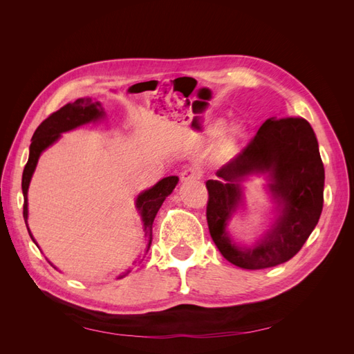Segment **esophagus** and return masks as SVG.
Masks as SVG:
<instances>
[{
  "label": "esophagus",
  "instance_id": "esophagus-1",
  "mask_svg": "<svg viewBox=\"0 0 354 354\" xmlns=\"http://www.w3.org/2000/svg\"><path fill=\"white\" fill-rule=\"evenodd\" d=\"M202 177L201 171L198 168L189 167L185 171H181V180L183 181H192V180H199Z\"/></svg>",
  "mask_w": 354,
  "mask_h": 354
}]
</instances>
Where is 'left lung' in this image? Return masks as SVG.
I'll return each instance as SVG.
<instances>
[{
	"instance_id": "obj_1",
	"label": "left lung",
	"mask_w": 354,
	"mask_h": 354,
	"mask_svg": "<svg viewBox=\"0 0 354 354\" xmlns=\"http://www.w3.org/2000/svg\"><path fill=\"white\" fill-rule=\"evenodd\" d=\"M272 173L271 189L283 212L274 229L254 249L242 250L228 239L227 220L240 200V181L251 172ZM208 180L207 221L224 259L246 270L282 264L303 248L324 208L325 168L317 138L304 118H270L243 151Z\"/></svg>"
}]
</instances>
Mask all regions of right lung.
I'll return each mask as SVG.
<instances>
[{
  "mask_svg": "<svg viewBox=\"0 0 354 354\" xmlns=\"http://www.w3.org/2000/svg\"><path fill=\"white\" fill-rule=\"evenodd\" d=\"M100 116H103V112L99 109V103H93L90 97H84V99H77L73 103H68L66 106H63L62 109L57 112H53L47 120L42 121L38 128L35 130L34 136H32V143L29 149V159L25 165L24 169V177H22V190H24V218L28 227V187H29V181L32 174H34V169L37 167L38 158L41 152L47 149L50 145L55 143L57 138L60 137L62 133L69 131L72 128H77L82 124H87L91 121L99 120ZM178 181V177L171 176L165 177L152 187L146 190L145 194L137 198V208L140 209L143 224H145V236L147 238V245L146 250L142 254L140 259H138L136 263L140 264L143 259L146 257L149 248L152 245V224L156 217V212L159 211L162 202L165 198L173 192ZM29 232V229H28ZM30 234V232H29ZM32 238V234H30ZM34 241V238H32ZM35 242V241H34ZM37 243V242H35Z\"/></svg>",
  "mask_w": 354,
  "mask_h": 354,
  "instance_id": "add662e5",
  "label": "right lung"
}]
</instances>
